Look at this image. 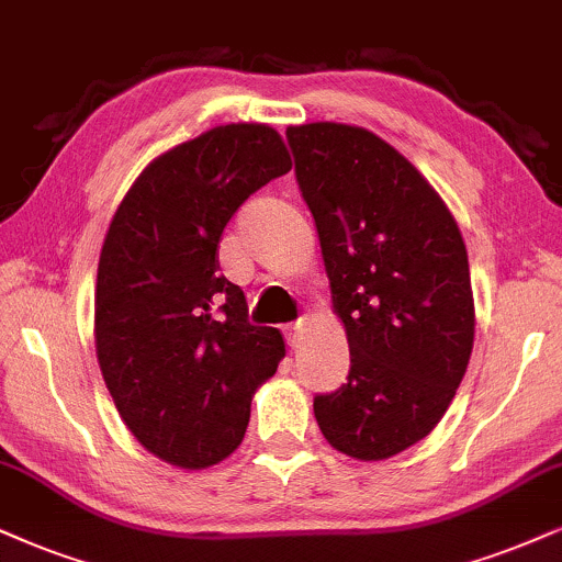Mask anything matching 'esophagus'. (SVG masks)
I'll list each match as a JSON object with an SVG mask.
<instances>
[{
    "label": "esophagus",
    "mask_w": 562,
    "mask_h": 562,
    "mask_svg": "<svg viewBox=\"0 0 562 562\" xmlns=\"http://www.w3.org/2000/svg\"><path fill=\"white\" fill-rule=\"evenodd\" d=\"M285 342L293 347H301V342H303V324L301 322H293V324H288L285 326Z\"/></svg>",
    "instance_id": "1"
}]
</instances>
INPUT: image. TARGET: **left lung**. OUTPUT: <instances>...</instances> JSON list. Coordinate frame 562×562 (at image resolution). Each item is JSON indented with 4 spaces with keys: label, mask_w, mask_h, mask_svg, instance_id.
<instances>
[{
    "label": "left lung",
    "mask_w": 562,
    "mask_h": 562,
    "mask_svg": "<svg viewBox=\"0 0 562 562\" xmlns=\"http://www.w3.org/2000/svg\"><path fill=\"white\" fill-rule=\"evenodd\" d=\"M285 137L350 342L347 383L316 394V423L347 457L389 459L436 428L470 363L464 238L420 170L373 132L316 122Z\"/></svg>",
    "instance_id": "left-lung-1"
}]
</instances>
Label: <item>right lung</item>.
<instances>
[{"instance_id": "add662e5", "label": "right lung", "mask_w": 562, "mask_h": 562, "mask_svg": "<svg viewBox=\"0 0 562 562\" xmlns=\"http://www.w3.org/2000/svg\"><path fill=\"white\" fill-rule=\"evenodd\" d=\"M290 168L272 126H215L155 158L111 220L98 363L126 428L168 464L202 470L236 451L254 392L285 358L282 334L248 322L215 257L240 204Z\"/></svg>"}]
</instances>
